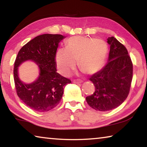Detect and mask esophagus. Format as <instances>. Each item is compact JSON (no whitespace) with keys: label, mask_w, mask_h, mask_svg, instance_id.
<instances>
[{"label":"esophagus","mask_w":147,"mask_h":147,"mask_svg":"<svg viewBox=\"0 0 147 147\" xmlns=\"http://www.w3.org/2000/svg\"><path fill=\"white\" fill-rule=\"evenodd\" d=\"M73 82L76 84H80L82 83V81L80 80H73Z\"/></svg>","instance_id":"1"}]
</instances>
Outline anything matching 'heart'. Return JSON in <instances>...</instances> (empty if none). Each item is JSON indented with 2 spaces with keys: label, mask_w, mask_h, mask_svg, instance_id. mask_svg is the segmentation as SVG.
<instances>
[{
  "label": "heart",
  "mask_w": 147,
  "mask_h": 147,
  "mask_svg": "<svg viewBox=\"0 0 147 147\" xmlns=\"http://www.w3.org/2000/svg\"><path fill=\"white\" fill-rule=\"evenodd\" d=\"M108 48L102 40L85 36H73L66 42V49H59L56 63L62 75L67 76L76 67L88 74L101 70L105 63Z\"/></svg>",
  "instance_id": "obj_1"
}]
</instances>
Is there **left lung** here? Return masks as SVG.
Masks as SVG:
<instances>
[{
  "label": "left lung",
  "mask_w": 147,
  "mask_h": 147,
  "mask_svg": "<svg viewBox=\"0 0 147 147\" xmlns=\"http://www.w3.org/2000/svg\"><path fill=\"white\" fill-rule=\"evenodd\" d=\"M107 40L110 45L108 63L89 79L95 90L86 98L89 106L100 111L117 108L126 100L133 74L132 62L126 47L114 37Z\"/></svg>",
  "instance_id": "8db88e82"
}]
</instances>
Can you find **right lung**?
<instances>
[{"label": "right lung", "instance_id": "add662e5", "mask_svg": "<svg viewBox=\"0 0 147 147\" xmlns=\"http://www.w3.org/2000/svg\"><path fill=\"white\" fill-rule=\"evenodd\" d=\"M65 37L59 34H43L28 42L20 50L14 64V82L17 94L34 111L45 112L58 105L64 88L71 82L57 73L55 56L59 43ZM26 61L38 66L39 76L31 83L19 78L18 67Z\"/></svg>", "mask_w": 147, "mask_h": 147}]
</instances>
